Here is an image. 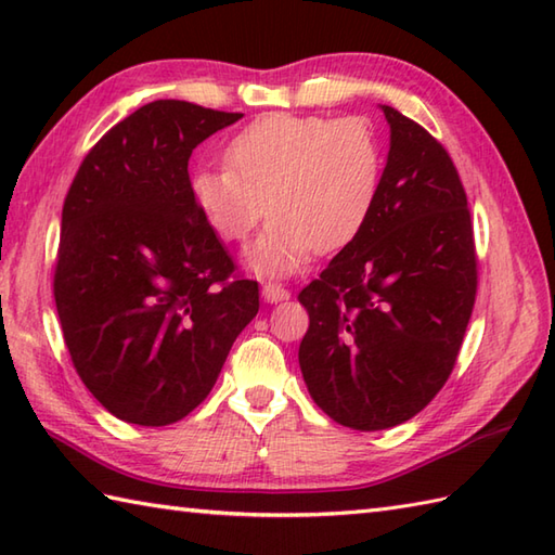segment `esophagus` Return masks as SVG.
Masks as SVG:
<instances>
[{
  "label": "esophagus",
  "instance_id": "1",
  "mask_svg": "<svg viewBox=\"0 0 555 555\" xmlns=\"http://www.w3.org/2000/svg\"><path fill=\"white\" fill-rule=\"evenodd\" d=\"M262 296H264V300H269V302H279V300L291 298V291L284 288L281 284H276V281H264Z\"/></svg>",
  "mask_w": 555,
  "mask_h": 555
}]
</instances>
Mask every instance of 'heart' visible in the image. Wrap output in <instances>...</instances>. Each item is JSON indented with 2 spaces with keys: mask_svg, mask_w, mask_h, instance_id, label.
Here are the masks:
<instances>
[{
  "mask_svg": "<svg viewBox=\"0 0 555 555\" xmlns=\"http://www.w3.org/2000/svg\"><path fill=\"white\" fill-rule=\"evenodd\" d=\"M223 164L191 176L199 215L221 241L243 243L269 209L247 262L288 274L312 250L332 255L358 238L379 197L384 155L364 121L267 114L229 140Z\"/></svg>",
  "mask_w": 555,
  "mask_h": 555,
  "instance_id": "obj_1",
  "label": "heart"
}]
</instances>
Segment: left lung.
Wrapping results in <instances>:
<instances>
[{"mask_svg": "<svg viewBox=\"0 0 555 555\" xmlns=\"http://www.w3.org/2000/svg\"><path fill=\"white\" fill-rule=\"evenodd\" d=\"M370 221L300 291L308 391L334 422L376 431L415 417L451 376L473 317L479 259L455 164L393 107Z\"/></svg>", "mask_w": 555, "mask_h": 555, "instance_id": "left-lung-1", "label": "left lung"}]
</instances>
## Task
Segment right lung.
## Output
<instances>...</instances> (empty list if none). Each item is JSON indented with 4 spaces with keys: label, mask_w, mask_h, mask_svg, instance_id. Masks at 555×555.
Wrapping results in <instances>:
<instances>
[{
    "label": "right lung",
    "mask_w": 555,
    "mask_h": 555,
    "mask_svg": "<svg viewBox=\"0 0 555 555\" xmlns=\"http://www.w3.org/2000/svg\"><path fill=\"white\" fill-rule=\"evenodd\" d=\"M241 116L150 102L90 147L66 193L52 284L64 344L124 422L193 412L259 310L257 281L199 215L188 176L193 150Z\"/></svg>",
    "instance_id": "1"
}]
</instances>
